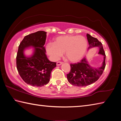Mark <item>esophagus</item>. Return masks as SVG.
<instances>
[{"instance_id":"1","label":"esophagus","mask_w":121,"mask_h":121,"mask_svg":"<svg viewBox=\"0 0 121 121\" xmlns=\"http://www.w3.org/2000/svg\"><path fill=\"white\" fill-rule=\"evenodd\" d=\"M63 63L62 62H60V61H59V62H56V65H62V64Z\"/></svg>"}]
</instances>
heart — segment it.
I'll use <instances>...</instances> for the list:
<instances>
[{
    "instance_id": "heart-1",
    "label": "heart",
    "mask_w": 121,
    "mask_h": 121,
    "mask_svg": "<svg viewBox=\"0 0 121 121\" xmlns=\"http://www.w3.org/2000/svg\"><path fill=\"white\" fill-rule=\"evenodd\" d=\"M87 46V39L83 36L64 35L56 37L54 43H48L46 51L53 60H57L65 52L69 61L76 62L83 58Z\"/></svg>"
}]
</instances>
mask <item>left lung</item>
I'll return each mask as SVG.
<instances>
[{"mask_svg": "<svg viewBox=\"0 0 121 121\" xmlns=\"http://www.w3.org/2000/svg\"><path fill=\"white\" fill-rule=\"evenodd\" d=\"M86 36L89 45L88 49L95 47H98V53L104 56V61L102 65L96 68L90 65L85 57L80 62L71 64V71L66 74L68 80L71 84L78 87L86 86L96 82L102 75L106 66V55L102 43L89 34H87Z\"/></svg>", "mask_w": 121, "mask_h": 121, "instance_id": "obj_1", "label": "left lung"}]
</instances>
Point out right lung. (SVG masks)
<instances>
[{"label": "right lung", "mask_w": 121, "mask_h": 121, "mask_svg": "<svg viewBox=\"0 0 121 121\" xmlns=\"http://www.w3.org/2000/svg\"><path fill=\"white\" fill-rule=\"evenodd\" d=\"M46 33L38 31L25 36L18 48L17 56V68L23 80L27 84L42 87L50 81L51 72L56 67V63L51 62L46 55L44 46ZM30 47L35 48L33 55L26 57L24 50Z\"/></svg>", "instance_id": "right-lung-1"}]
</instances>
